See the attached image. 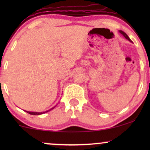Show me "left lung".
I'll list each match as a JSON object with an SVG mask.
<instances>
[{
	"mask_svg": "<svg viewBox=\"0 0 150 150\" xmlns=\"http://www.w3.org/2000/svg\"><path fill=\"white\" fill-rule=\"evenodd\" d=\"M119 32H120V33H121V34H122V35H123V36H124V38L126 39V40H128L129 41V42H132V41H131V40H130V38H129V37H128V35H126V33H124V31H122V30H119Z\"/></svg>",
	"mask_w": 150,
	"mask_h": 150,
	"instance_id": "8db88e82",
	"label": "left lung"
}]
</instances>
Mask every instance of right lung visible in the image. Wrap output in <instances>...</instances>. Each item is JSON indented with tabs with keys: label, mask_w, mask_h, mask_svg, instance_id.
Instances as JSON below:
<instances>
[{
	"label": "right lung",
	"mask_w": 150,
	"mask_h": 150,
	"mask_svg": "<svg viewBox=\"0 0 150 150\" xmlns=\"http://www.w3.org/2000/svg\"><path fill=\"white\" fill-rule=\"evenodd\" d=\"M55 106H54V107H52V108H50V110H46V111H44V112H31V111H26V110H24V111H26V112H28V113H29V114H30V115H42V114L46 113V112L50 111V110H52L53 108H55Z\"/></svg>",
	"instance_id": "right-lung-1"
}]
</instances>
